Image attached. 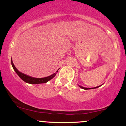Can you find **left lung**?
I'll use <instances>...</instances> for the list:
<instances>
[{"mask_svg": "<svg viewBox=\"0 0 126 126\" xmlns=\"http://www.w3.org/2000/svg\"><path fill=\"white\" fill-rule=\"evenodd\" d=\"M78 86H79L80 88H82V89H85V90H86V89H95V88H97L98 87H99L100 86H96V87H95V88H85V87H83V86H80V85H78Z\"/></svg>", "mask_w": 126, "mask_h": 126, "instance_id": "8db88e82", "label": "left lung"}]
</instances>
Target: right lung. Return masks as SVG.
<instances>
[{
  "mask_svg": "<svg viewBox=\"0 0 126 126\" xmlns=\"http://www.w3.org/2000/svg\"><path fill=\"white\" fill-rule=\"evenodd\" d=\"M11 63H12V66L14 70H15L16 73H17V75H18L19 77L21 78V79H22L24 82H27L28 83H30V84H39V83H47V82L50 80L51 79H53V78L56 76V73H57L58 70L56 71V73H54L53 74H52L50 76H47V77L45 78H36L32 77V76H30L28 75L24 74V73H22V72H19L18 69L16 68V67L14 65V63H13L12 60L11 61ZM59 70V69H58Z\"/></svg>",
  "mask_w": 126,
  "mask_h": 126,
  "instance_id": "add662e5",
  "label": "right lung"
}]
</instances>
